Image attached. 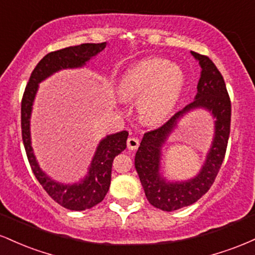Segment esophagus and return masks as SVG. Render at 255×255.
Returning <instances> with one entry per match:
<instances>
[{
	"label": "esophagus",
	"instance_id": "obj_1",
	"mask_svg": "<svg viewBox=\"0 0 255 255\" xmlns=\"http://www.w3.org/2000/svg\"><path fill=\"white\" fill-rule=\"evenodd\" d=\"M127 146H128V150H131V151L136 150V148L139 147V140H137V137H134V136L128 137Z\"/></svg>",
	"mask_w": 255,
	"mask_h": 255
}]
</instances>
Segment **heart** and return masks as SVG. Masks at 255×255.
<instances>
[{
	"instance_id": "b5f03b06",
	"label": "heart",
	"mask_w": 255,
	"mask_h": 255,
	"mask_svg": "<svg viewBox=\"0 0 255 255\" xmlns=\"http://www.w3.org/2000/svg\"><path fill=\"white\" fill-rule=\"evenodd\" d=\"M186 79L182 69L163 58L136 63L120 78L124 101H137V114L145 125L165 122L180 103Z\"/></svg>"
}]
</instances>
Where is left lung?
<instances>
[{"label":"left lung","mask_w":255,"mask_h":255,"mask_svg":"<svg viewBox=\"0 0 255 255\" xmlns=\"http://www.w3.org/2000/svg\"><path fill=\"white\" fill-rule=\"evenodd\" d=\"M201 72L194 101L175 114L158 129L146 133L135 153L134 165L148 203L163 211H175L194 204L210 189L223 163L230 133L231 104L224 79L207 56L191 51ZM206 110L214 122V137L201 170L188 180H168L161 172L162 147L178 122L194 110Z\"/></svg>","instance_id":"8db88e82"}]
</instances>
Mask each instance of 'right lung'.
<instances>
[{
	"mask_svg": "<svg viewBox=\"0 0 255 255\" xmlns=\"http://www.w3.org/2000/svg\"><path fill=\"white\" fill-rule=\"evenodd\" d=\"M107 45V42L99 44L87 43L49 52L39 61L32 72L21 102L22 141L32 171L46 193L57 204L73 211L91 209L101 203L107 195L110 187L114 158L127 147L128 131H118L103 137L96 148L85 177L74 183H62L51 178L42 170L34 154L31 141L32 109L42 81L63 69L85 67L90 60L104 50Z\"/></svg>",
	"mask_w": 255,
	"mask_h": 255,
	"instance_id": "1",
	"label": "right lung"
}]
</instances>
